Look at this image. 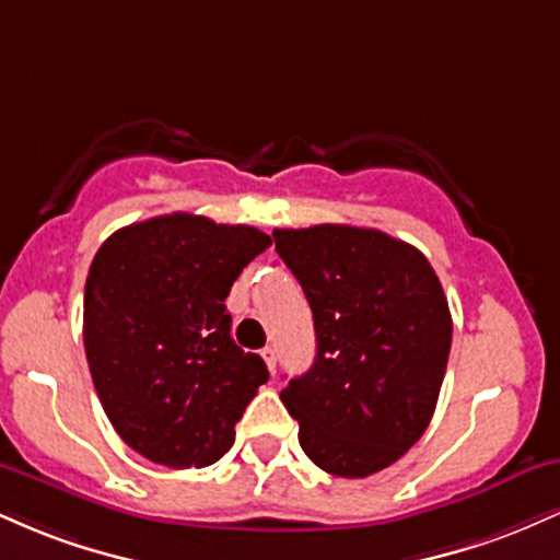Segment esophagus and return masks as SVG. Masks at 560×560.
I'll list each match as a JSON object with an SVG mask.
<instances>
[{"instance_id": "obj_1", "label": "esophagus", "mask_w": 560, "mask_h": 560, "mask_svg": "<svg viewBox=\"0 0 560 560\" xmlns=\"http://www.w3.org/2000/svg\"><path fill=\"white\" fill-rule=\"evenodd\" d=\"M260 355H262V361H266V365H268V371H276V350L273 347H262L260 350Z\"/></svg>"}]
</instances>
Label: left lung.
Listing matches in <instances>:
<instances>
[{
    "instance_id": "obj_1",
    "label": "left lung",
    "mask_w": 560,
    "mask_h": 560,
    "mask_svg": "<svg viewBox=\"0 0 560 560\" xmlns=\"http://www.w3.org/2000/svg\"><path fill=\"white\" fill-rule=\"evenodd\" d=\"M273 242L316 326V361L281 402L313 464L371 477L432 421L453 342L445 292L419 249L384 231L320 223L276 229Z\"/></svg>"
}]
</instances>
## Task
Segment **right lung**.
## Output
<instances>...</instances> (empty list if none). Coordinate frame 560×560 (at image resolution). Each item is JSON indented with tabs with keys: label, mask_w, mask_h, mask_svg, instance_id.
I'll use <instances>...</instances> for the list:
<instances>
[{
	"label": "right lung",
	"mask_w": 560,
	"mask_h": 560,
	"mask_svg": "<svg viewBox=\"0 0 560 560\" xmlns=\"http://www.w3.org/2000/svg\"><path fill=\"white\" fill-rule=\"evenodd\" d=\"M268 244L253 226L173 213L96 249L83 292L89 371L115 432L152 464H215L268 382L262 358L231 339L223 305Z\"/></svg>",
	"instance_id": "1"
}]
</instances>
